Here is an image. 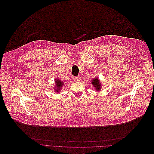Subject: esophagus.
<instances>
[{
    "instance_id": "obj_1",
    "label": "esophagus",
    "mask_w": 154,
    "mask_h": 154,
    "mask_svg": "<svg viewBox=\"0 0 154 154\" xmlns=\"http://www.w3.org/2000/svg\"><path fill=\"white\" fill-rule=\"evenodd\" d=\"M73 80H74L75 81H76V82L79 81H80V78H79V77H78V76H76V77H73Z\"/></svg>"
}]
</instances>
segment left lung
Segmentation results:
<instances>
[{
  "label": "left lung",
  "mask_w": 154,
  "mask_h": 154,
  "mask_svg": "<svg viewBox=\"0 0 154 154\" xmlns=\"http://www.w3.org/2000/svg\"><path fill=\"white\" fill-rule=\"evenodd\" d=\"M91 84L94 85V87L96 88V90L97 91L100 90L101 85L100 80H99V79H98V78H95L93 80L91 81Z\"/></svg>",
  "instance_id": "left-lung-1"
}]
</instances>
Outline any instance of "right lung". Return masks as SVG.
Instances as JSON below:
<instances>
[{
    "instance_id": "1",
    "label": "right lung",
    "mask_w": 154,
    "mask_h": 154,
    "mask_svg": "<svg viewBox=\"0 0 154 154\" xmlns=\"http://www.w3.org/2000/svg\"><path fill=\"white\" fill-rule=\"evenodd\" d=\"M55 85H55V88H54V91L59 93L60 89L62 88V87L64 85V82L62 81L59 80V79H57L55 81Z\"/></svg>"
}]
</instances>
